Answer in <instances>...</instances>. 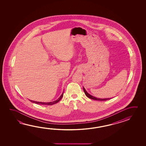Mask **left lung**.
I'll return each mask as SVG.
<instances>
[{"label": "left lung", "mask_w": 146, "mask_h": 146, "mask_svg": "<svg viewBox=\"0 0 146 146\" xmlns=\"http://www.w3.org/2000/svg\"><path fill=\"white\" fill-rule=\"evenodd\" d=\"M83 89H84V93H85L86 95L88 98H90V99L95 100H100V101H105V100H107L111 99V98H99L94 97V96H92L91 95L89 94V93L87 92V91L86 90V89H84V87H83Z\"/></svg>", "instance_id": "left-lung-1"}]
</instances>
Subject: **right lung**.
Segmentation results:
<instances>
[{
  "label": "right lung",
  "mask_w": 146,
  "mask_h": 146,
  "mask_svg": "<svg viewBox=\"0 0 146 146\" xmlns=\"http://www.w3.org/2000/svg\"><path fill=\"white\" fill-rule=\"evenodd\" d=\"M63 95H64V92L62 93V94L60 95V96L57 100H55V101H53V102H39L33 101V100H30V102H33V103H35V104H39V105H53L56 104L58 102H59L60 100L62 99V97H63Z\"/></svg>",
  "instance_id": "add662e5"
}]
</instances>
